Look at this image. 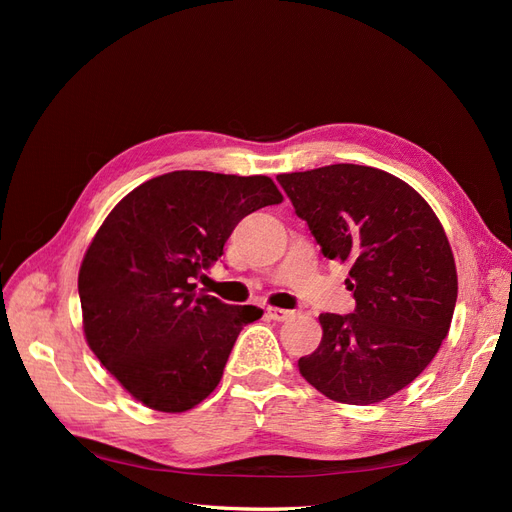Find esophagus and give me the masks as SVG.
<instances>
[{
    "label": "esophagus",
    "mask_w": 512,
    "mask_h": 512,
    "mask_svg": "<svg viewBox=\"0 0 512 512\" xmlns=\"http://www.w3.org/2000/svg\"><path fill=\"white\" fill-rule=\"evenodd\" d=\"M267 316L271 320H277V322H286L290 318L297 316V312H292V309H280V307H267Z\"/></svg>",
    "instance_id": "1"
}]
</instances>
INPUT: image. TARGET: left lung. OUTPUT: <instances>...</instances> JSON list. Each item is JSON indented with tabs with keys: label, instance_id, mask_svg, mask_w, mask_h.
Returning a JSON list of instances; mask_svg holds the SVG:
<instances>
[{
	"label": "left lung",
	"instance_id": "left-lung-1",
	"mask_svg": "<svg viewBox=\"0 0 512 512\" xmlns=\"http://www.w3.org/2000/svg\"><path fill=\"white\" fill-rule=\"evenodd\" d=\"M329 260L350 265L352 314H320L301 376L329 399L369 406L408 386L451 327L457 271L436 213L384 170L331 164L277 175Z\"/></svg>",
	"mask_w": 512,
	"mask_h": 512
}]
</instances>
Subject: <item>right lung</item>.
Segmentation results:
<instances>
[{"instance_id":"add662e5","label":"right lung","mask_w":512,"mask_h":512,"mask_svg":"<svg viewBox=\"0 0 512 512\" xmlns=\"http://www.w3.org/2000/svg\"><path fill=\"white\" fill-rule=\"evenodd\" d=\"M284 196L269 177L175 170L138 185L108 213L79 271L89 348L134 399L185 412L220 384L254 305L196 292L230 232Z\"/></svg>"}]
</instances>
